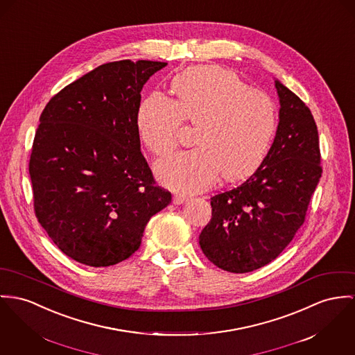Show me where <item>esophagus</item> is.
<instances>
[{
  "instance_id": "esophagus-1",
  "label": "esophagus",
  "mask_w": 355,
  "mask_h": 355,
  "mask_svg": "<svg viewBox=\"0 0 355 355\" xmlns=\"http://www.w3.org/2000/svg\"><path fill=\"white\" fill-rule=\"evenodd\" d=\"M187 200H188V198H187L185 196H182V194H174V196H173V204H175V205L184 204Z\"/></svg>"
}]
</instances>
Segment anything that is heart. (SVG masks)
<instances>
[{"mask_svg": "<svg viewBox=\"0 0 355 355\" xmlns=\"http://www.w3.org/2000/svg\"><path fill=\"white\" fill-rule=\"evenodd\" d=\"M177 101L151 93L137 110V134L155 155L170 153L178 141L184 119L197 124V147L175 153L155 164L159 181L177 191L209 188L223 174L239 181L262 162L277 128L273 98L250 87L234 71L220 66H197L171 83Z\"/></svg>", "mask_w": 355, "mask_h": 355, "instance_id": "b5f03b06", "label": "heart"}]
</instances>
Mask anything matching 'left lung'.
Wrapping results in <instances>:
<instances>
[{
	"mask_svg": "<svg viewBox=\"0 0 355 355\" xmlns=\"http://www.w3.org/2000/svg\"><path fill=\"white\" fill-rule=\"evenodd\" d=\"M279 121L262 164L239 187L211 198L212 218L198 236L204 255L230 273L274 261L299 231L322 177L318 127L300 98L274 81Z\"/></svg>",
	"mask_w": 355,
	"mask_h": 355,
	"instance_id": "1",
	"label": "left lung"
}]
</instances>
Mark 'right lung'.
Returning a JSON list of instances; mask_svg holds the SVG:
<instances>
[{"label":"right lung","mask_w":355,"mask_h":355,"mask_svg":"<svg viewBox=\"0 0 355 355\" xmlns=\"http://www.w3.org/2000/svg\"><path fill=\"white\" fill-rule=\"evenodd\" d=\"M167 63L117 60L63 87L40 114L29 159L35 215L82 265L130 258L151 216L171 202L140 151L137 110Z\"/></svg>","instance_id":"add662e5"}]
</instances>
